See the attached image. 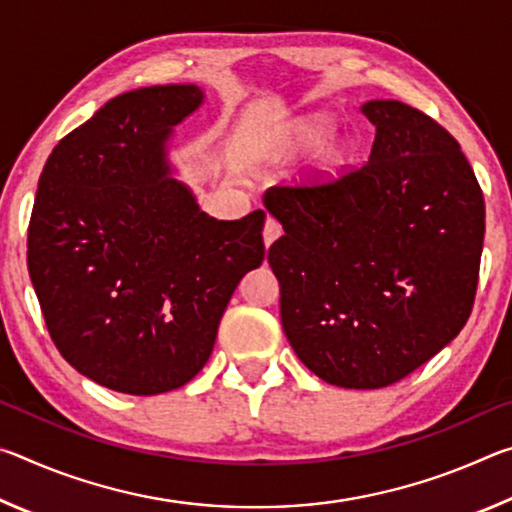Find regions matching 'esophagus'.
<instances>
[{
  "instance_id": "obj_1",
  "label": "esophagus",
  "mask_w": 512,
  "mask_h": 512,
  "mask_svg": "<svg viewBox=\"0 0 512 512\" xmlns=\"http://www.w3.org/2000/svg\"><path fill=\"white\" fill-rule=\"evenodd\" d=\"M282 235V225L277 219H273V216H268L266 219V225H264V244L271 246L273 241Z\"/></svg>"
}]
</instances>
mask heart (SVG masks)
Returning a JSON list of instances; mask_svg holds the SVG:
<instances>
[{"label":"heart","instance_id":"obj_1","mask_svg":"<svg viewBox=\"0 0 512 512\" xmlns=\"http://www.w3.org/2000/svg\"><path fill=\"white\" fill-rule=\"evenodd\" d=\"M329 131H332V128H329L327 121L314 119V121H307V124L300 128V135L305 142H318L323 140V137H327Z\"/></svg>","mask_w":512,"mask_h":512}]
</instances>
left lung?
<instances>
[{
  "mask_svg": "<svg viewBox=\"0 0 512 512\" xmlns=\"http://www.w3.org/2000/svg\"><path fill=\"white\" fill-rule=\"evenodd\" d=\"M368 162L271 187L284 235L268 248L284 334L327 384L384 388L411 375L472 314L485 203L461 146L400 101H370Z\"/></svg>",
  "mask_w": 512,
  "mask_h": 512,
  "instance_id": "1",
  "label": "left lung"
}]
</instances>
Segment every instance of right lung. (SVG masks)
<instances>
[{
	"instance_id": "right-lung-1",
	"label": "right lung",
	"mask_w": 512,
	"mask_h": 512,
	"mask_svg": "<svg viewBox=\"0 0 512 512\" xmlns=\"http://www.w3.org/2000/svg\"><path fill=\"white\" fill-rule=\"evenodd\" d=\"M196 85L119 94L51 151L29 275L65 361L128 395L185 386L207 363L241 277L264 262V210L216 221L167 176L164 142Z\"/></svg>"
}]
</instances>
